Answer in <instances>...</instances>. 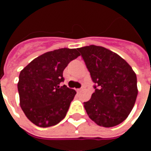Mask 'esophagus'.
<instances>
[{"mask_svg": "<svg viewBox=\"0 0 151 151\" xmlns=\"http://www.w3.org/2000/svg\"><path fill=\"white\" fill-rule=\"evenodd\" d=\"M83 91V87H82V88L80 89H77V92H81Z\"/></svg>", "mask_w": 151, "mask_h": 151, "instance_id": "esophagus-1", "label": "esophagus"}]
</instances>
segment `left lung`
Listing matches in <instances>:
<instances>
[{
    "mask_svg": "<svg viewBox=\"0 0 151 151\" xmlns=\"http://www.w3.org/2000/svg\"><path fill=\"white\" fill-rule=\"evenodd\" d=\"M78 50L95 83L91 98L84 103L89 117L106 128L123 122L136 102V73L122 57L104 47L90 45Z\"/></svg>",
    "mask_w": 151,
    "mask_h": 151,
    "instance_id": "1",
    "label": "left lung"
}]
</instances>
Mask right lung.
<instances>
[{
  "label": "right lung",
  "instance_id": "add662e5",
  "mask_svg": "<svg viewBox=\"0 0 151 151\" xmlns=\"http://www.w3.org/2000/svg\"><path fill=\"white\" fill-rule=\"evenodd\" d=\"M80 56L76 48H60L43 53L29 63L19 74L18 90L20 106L31 122L50 127L62 120L76 91L65 85L63 71Z\"/></svg>",
  "mask_w": 151,
  "mask_h": 151
}]
</instances>
